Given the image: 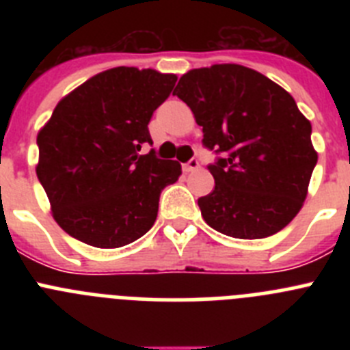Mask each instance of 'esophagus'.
I'll return each instance as SVG.
<instances>
[{"label": "esophagus", "instance_id": "34e87169", "mask_svg": "<svg viewBox=\"0 0 350 350\" xmlns=\"http://www.w3.org/2000/svg\"><path fill=\"white\" fill-rule=\"evenodd\" d=\"M200 168V161L198 159H189L185 165H182V170H184L185 173H191V172H196V170Z\"/></svg>", "mask_w": 350, "mask_h": 350}]
</instances>
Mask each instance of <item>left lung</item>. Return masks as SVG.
I'll return each instance as SVG.
<instances>
[{
    "label": "left lung",
    "mask_w": 350,
    "mask_h": 350,
    "mask_svg": "<svg viewBox=\"0 0 350 350\" xmlns=\"http://www.w3.org/2000/svg\"><path fill=\"white\" fill-rule=\"evenodd\" d=\"M173 94L203 126V145L222 154L208 166L215 187L198 200L206 224L242 240L286 228L317 163L310 120L293 96L242 64L187 71Z\"/></svg>",
    "instance_id": "8db88e82"
}]
</instances>
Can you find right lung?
I'll return each mask as SVG.
<instances>
[{
    "label": "right lung",
    "mask_w": 350,
    "mask_h": 350,
    "mask_svg": "<svg viewBox=\"0 0 350 350\" xmlns=\"http://www.w3.org/2000/svg\"><path fill=\"white\" fill-rule=\"evenodd\" d=\"M177 75L119 66L64 96L40 129L36 175L55 222L80 242L117 249L154 226L161 191L177 182V161L157 159L148 122Z\"/></svg>",
    "instance_id": "add662e5"
}]
</instances>
